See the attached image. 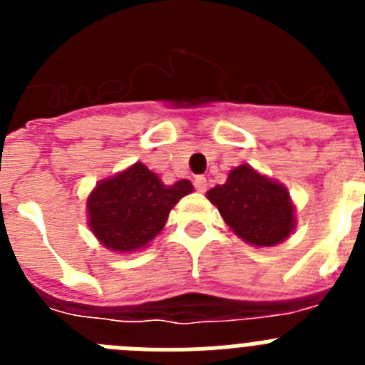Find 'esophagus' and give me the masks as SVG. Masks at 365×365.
Returning <instances> with one entry per match:
<instances>
[{
  "label": "esophagus",
  "mask_w": 365,
  "mask_h": 365,
  "mask_svg": "<svg viewBox=\"0 0 365 365\" xmlns=\"http://www.w3.org/2000/svg\"><path fill=\"white\" fill-rule=\"evenodd\" d=\"M193 186H195L197 192H206V177L202 175L195 177V179H193Z\"/></svg>",
  "instance_id": "34e87169"
}]
</instances>
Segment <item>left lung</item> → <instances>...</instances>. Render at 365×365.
<instances>
[{
	"mask_svg": "<svg viewBox=\"0 0 365 365\" xmlns=\"http://www.w3.org/2000/svg\"><path fill=\"white\" fill-rule=\"evenodd\" d=\"M235 235L254 247H274L296 227L294 205L282 182L261 175L248 164L234 168L225 185L206 192Z\"/></svg>",
	"mask_w": 365,
	"mask_h": 365,
	"instance_id": "obj_1",
	"label": "left lung"
}]
</instances>
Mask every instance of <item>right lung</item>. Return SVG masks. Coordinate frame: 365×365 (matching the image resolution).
Masks as SVG:
<instances>
[{"instance_id": "obj_1", "label": "right lung", "mask_w": 365, "mask_h": 365, "mask_svg": "<svg viewBox=\"0 0 365 365\" xmlns=\"http://www.w3.org/2000/svg\"><path fill=\"white\" fill-rule=\"evenodd\" d=\"M193 192L188 179L164 185L143 163L100 180L87 197L89 228L113 252L144 248L166 225L170 210Z\"/></svg>"}]
</instances>
